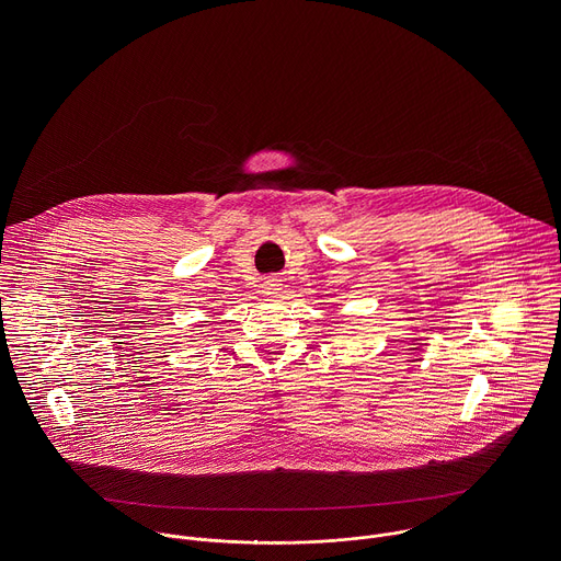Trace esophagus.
Masks as SVG:
<instances>
[{
    "mask_svg": "<svg viewBox=\"0 0 561 561\" xmlns=\"http://www.w3.org/2000/svg\"><path fill=\"white\" fill-rule=\"evenodd\" d=\"M279 290H282V284H279L277 277L264 279V284H262V293H264V295H277Z\"/></svg>",
    "mask_w": 561,
    "mask_h": 561,
    "instance_id": "1",
    "label": "esophagus"
}]
</instances>
